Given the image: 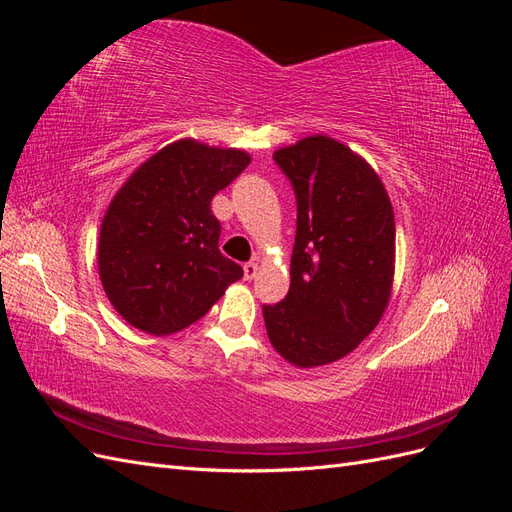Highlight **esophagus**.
<instances>
[{"mask_svg":"<svg viewBox=\"0 0 512 512\" xmlns=\"http://www.w3.org/2000/svg\"><path fill=\"white\" fill-rule=\"evenodd\" d=\"M256 273H258L256 262H245V265H243V277H245V280H254Z\"/></svg>","mask_w":512,"mask_h":512,"instance_id":"34e87169","label":"esophagus"}]
</instances>
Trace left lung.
Returning <instances> with one entry per match:
<instances>
[{"label":"left lung","mask_w":512,"mask_h":512,"mask_svg":"<svg viewBox=\"0 0 512 512\" xmlns=\"http://www.w3.org/2000/svg\"><path fill=\"white\" fill-rule=\"evenodd\" d=\"M297 196L284 301L262 305L273 348L297 367L350 354L391 299L395 215L376 170L329 136L273 153Z\"/></svg>","instance_id":"1"}]
</instances>
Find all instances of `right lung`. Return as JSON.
Instances as JSON below:
<instances>
[{
    "label": "right lung",
    "mask_w": 512,
    "mask_h": 512,
    "mask_svg": "<svg viewBox=\"0 0 512 512\" xmlns=\"http://www.w3.org/2000/svg\"><path fill=\"white\" fill-rule=\"evenodd\" d=\"M250 156L181 138L138 166L100 226L98 269L108 301L132 327L177 333L203 318L243 277L222 256L211 200Z\"/></svg>",
    "instance_id": "add662e5"
}]
</instances>
